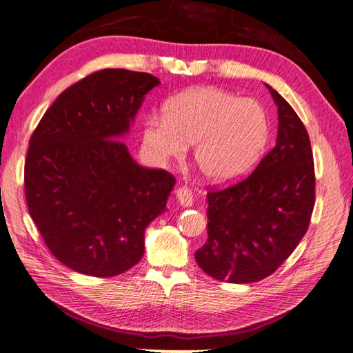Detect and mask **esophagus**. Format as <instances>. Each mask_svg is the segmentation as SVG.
<instances>
[{"label": "esophagus", "instance_id": "esophagus-1", "mask_svg": "<svg viewBox=\"0 0 353 353\" xmlns=\"http://www.w3.org/2000/svg\"><path fill=\"white\" fill-rule=\"evenodd\" d=\"M176 199L179 201V205L181 206H192L194 203V197H192V192L186 188V186H182V188H177L176 190Z\"/></svg>", "mask_w": 353, "mask_h": 353}]
</instances>
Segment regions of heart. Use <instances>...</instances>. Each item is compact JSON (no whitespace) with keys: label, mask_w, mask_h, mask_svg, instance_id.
Returning a JSON list of instances; mask_svg holds the SVG:
<instances>
[{"label":"heart","mask_w":353,"mask_h":353,"mask_svg":"<svg viewBox=\"0 0 353 353\" xmlns=\"http://www.w3.org/2000/svg\"><path fill=\"white\" fill-rule=\"evenodd\" d=\"M270 121L258 101L220 88L188 89L165 104V117L148 115L142 145L156 162L177 159L194 144V163L214 183L247 174L261 159Z\"/></svg>","instance_id":"obj_1"}]
</instances>
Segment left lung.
<instances>
[{
    "label": "left lung",
    "instance_id": "left-lung-1",
    "mask_svg": "<svg viewBox=\"0 0 353 353\" xmlns=\"http://www.w3.org/2000/svg\"><path fill=\"white\" fill-rule=\"evenodd\" d=\"M277 106L276 145L250 176L208 192V239L199 267L216 281L253 283L276 272L305 236L316 200L308 132L268 86Z\"/></svg>",
    "mask_w": 353,
    "mask_h": 353
}]
</instances>
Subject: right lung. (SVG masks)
Wrapping results in <instances>:
<instances>
[{
  "label": "right lung",
  "instance_id": "1",
  "mask_svg": "<svg viewBox=\"0 0 353 353\" xmlns=\"http://www.w3.org/2000/svg\"><path fill=\"white\" fill-rule=\"evenodd\" d=\"M157 77L101 70L66 89L30 138L28 212L57 261L112 277L137 265L144 234L165 212L176 179L133 161L121 142Z\"/></svg>",
  "mask_w": 353,
  "mask_h": 353
}]
</instances>
